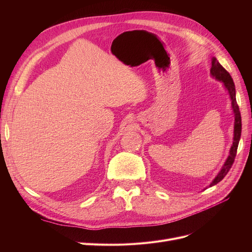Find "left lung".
Returning <instances> with one entry per match:
<instances>
[{
  "label": "left lung",
  "instance_id": "left-lung-1",
  "mask_svg": "<svg viewBox=\"0 0 252 252\" xmlns=\"http://www.w3.org/2000/svg\"><path fill=\"white\" fill-rule=\"evenodd\" d=\"M210 73L213 78H216L218 81L223 82L225 88L228 90V94L230 95V100H231V107L234 113V130H233V143L232 146L229 151V156H228L226 162L224 166L222 167V169L218 173L216 179L212 181L211 184L209 185L210 187L218 184L219 182L222 181L224 179L225 175L228 173V171L230 170L231 166L234 162V158L236 156V150H238L239 146V142L241 139V132H242V119H241V112L240 108L238 106V103H236V98H235V86L233 80L231 78V75L229 74L225 68L219 63V61L216 58H212L211 60V69Z\"/></svg>",
  "mask_w": 252,
  "mask_h": 252
}]
</instances>
